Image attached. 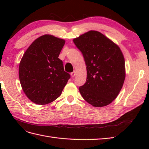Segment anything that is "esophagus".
<instances>
[{"mask_svg":"<svg viewBox=\"0 0 149 149\" xmlns=\"http://www.w3.org/2000/svg\"><path fill=\"white\" fill-rule=\"evenodd\" d=\"M75 74H76V72L74 71V72L71 73V76H72V77H74L75 76Z\"/></svg>","mask_w":149,"mask_h":149,"instance_id":"obj_1","label":"esophagus"}]
</instances>
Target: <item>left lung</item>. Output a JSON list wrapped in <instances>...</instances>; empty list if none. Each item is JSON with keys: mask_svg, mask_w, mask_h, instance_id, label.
Instances as JSON below:
<instances>
[{"mask_svg": "<svg viewBox=\"0 0 149 149\" xmlns=\"http://www.w3.org/2000/svg\"><path fill=\"white\" fill-rule=\"evenodd\" d=\"M86 65V83L79 88L83 99L94 107L108 105L121 90L125 77V60L118 45L96 31L74 39Z\"/></svg>", "mask_w": 149, "mask_h": 149, "instance_id": "obj_1", "label": "left lung"}]
</instances>
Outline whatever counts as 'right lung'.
Instances as JSON below:
<instances>
[{
    "label": "right lung",
    "instance_id": "add662e5",
    "mask_svg": "<svg viewBox=\"0 0 149 149\" xmlns=\"http://www.w3.org/2000/svg\"><path fill=\"white\" fill-rule=\"evenodd\" d=\"M65 41L45 34L27 49L19 65V79L24 92L33 102L44 105L61 95L70 78L58 58Z\"/></svg>",
    "mask_w": 149,
    "mask_h": 149
}]
</instances>
